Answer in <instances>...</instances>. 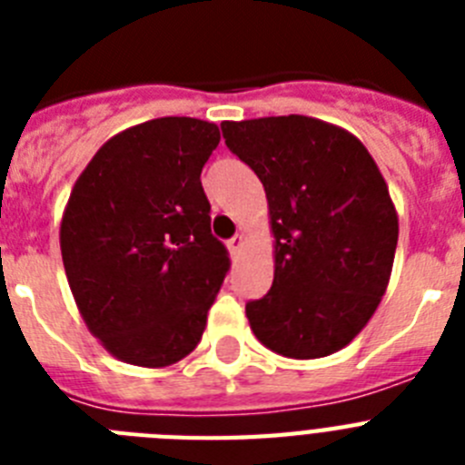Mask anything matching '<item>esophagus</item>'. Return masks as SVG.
Masks as SVG:
<instances>
[{
	"mask_svg": "<svg viewBox=\"0 0 465 465\" xmlns=\"http://www.w3.org/2000/svg\"><path fill=\"white\" fill-rule=\"evenodd\" d=\"M242 246H244V237H242V235H235L232 240L228 242V249H230V253H232V256H237V253L242 252Z\"/></svg>",
	"mask_w": 465,
	"mask_h": 465,
	"instance_id": "obj_1",
	"label": "esophagus"
}]
</instances>
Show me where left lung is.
I'll return each instance as SVG.
<instances>
[{
    "mask_svg": "<svg viewBox=\"0 0 465 465\" xmlns=\"http://www.w3.org/2000/svg\"><path fill=\"white\" fill-rule=\"evenodd\" d=\"M228 149L265 188L274 282L246 302L258 340L286 359L347 347L386 293L398 213L363 143L332 123L270 116L221 123Z\"/></svg>",
    "mask_w": 465,
    "mask_h": 465,
    "instance_id": "8db88e82",
    "label": "left lung"
}]
</instances>
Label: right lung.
I'll use <instances>...</instances> for the list:
<instances>
[{"label": "right lung", "instance_id": "right-lung-1", "mask_svg": "<svg viewBox=\"0 0 465 465\" xmlns=\"http://www.w3.org/2000/svg\"><path fill=\"white\" fill-rule=\"evenodd\" d=\"M219 125L167 116L127 127L76 179L60 223L85 326L118 361L165 368L203 340L230 258L212 235L204 163Z\"/></svg>", "mask_w": 465, "mask_h": 465}]
</instances>
